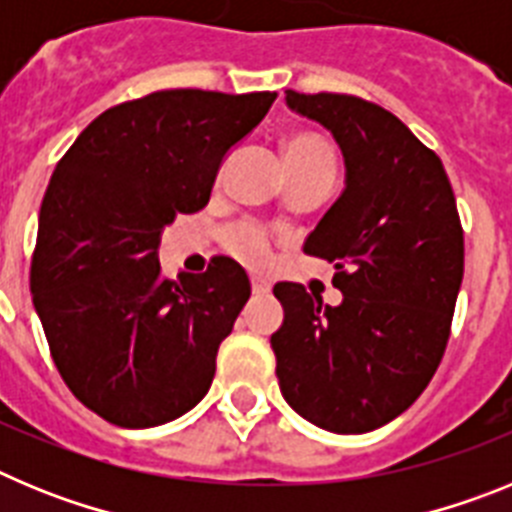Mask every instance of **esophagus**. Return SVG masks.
Segmentation results:
<instances>
[{
    "mask_svg": "<svg viewBox=\"0 0 512 512\" xmlns=\"http://www.w3.org/2000/svg\"><path fill=\"white\" fill-rule=\"evenodd\" d=\"M251 289H253V295H266L271 289V282L266 277H259V274H253L251 277Z\"/></svg>",
    "mask_w": 512,
    "mask_h": 512,
    "instance_id": "esophagus-1",
    "label": "esophagus"
}]
</instances>
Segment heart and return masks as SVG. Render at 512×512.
<instances>
[{"instance_id":"heart-1","label":"heart","mask_w":512,"mask_h":512,"mask_svg":"<svg viewBox=\"0 0 512 512\" xmlns=\"http://www.w3.org/2000/svg\"><path fill=\"white\" fill-rule=\"evenodd\" d=\"M284 156H287L289 174H310V171H330L336 174V151L330 140L320 133L289 135L284 143ZM228 251L235 259L246 261L251 266H259L269 259V233L259 223H238L225 235Z\"/></svg>"}]
</instances>
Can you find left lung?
Instances as JSON below:
<instances>
[{"mask_svg":"<svg viewBox=\"0 0 512 512\" xmlns=\"http://www.w3.org/2000/svg\"><path fill=\"white\" fill-rule=\"evenodd\" d=\"M287 104L333 133L346 189L305 251L336 264V307L282 282L271 336L284 400L333 433H366L413 405L436 374L464 277V230L441 158L405 122L351 94Z\"/></svg>","mask_w":512,"mask_h":512,"instance_id":"left-lung-1","label":"left lung"}]
</instances>
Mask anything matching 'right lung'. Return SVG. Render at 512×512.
Returning <instances> with one entry per match:
<instances>
[{
  "label": "right lung",
  "instance_id": "add662e5",
  "mask_svg": "<svg viewBox=\"0 0 512 512\" xmlns=\"http://www.w3.org/2000/svg\"><path fill=\"white\" fill-rule=\"evenodd\" d=\"M277 92L164 89L104 110L63 153L40 205L30 292L53 364L81 405L151 428L210 390L217 348L251 297L215 256L179 282L161 274V230L210 202L223 156Z\"/></svg>",
  "mask_w": 512,
  "mask_h": 512
}]
</instances>
